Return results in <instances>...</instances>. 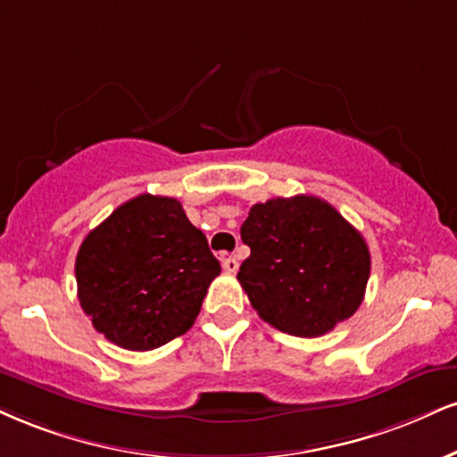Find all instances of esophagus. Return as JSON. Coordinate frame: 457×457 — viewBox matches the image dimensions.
<instances>
[{"label":"esophagus","mask_w":457,"mask_h":457,"mask_svg":"<svg viewBox=\"0 0 457 457\" xmlns=\"http://www.w3.org/2000/svg\"><path fill=\"white\" fill-rule=\"evenodd\" d=\"M221 266L225 272L234 274L236 270H238V260H236L234 255H228V253H221Z\"/></svg>","instance_id":"34e87169"}]
</instances>
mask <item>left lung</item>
Here are the masks:
<instances>
[{
  "mask_svg": "<svg viewBox=\"0 0 457 457\" xmlns=\"http://www.w3.org/2000/svg\"><path fill=\"white\" fill-rule=\"evenodd\" d=\"M240 236L251 255L238 281L272 328L315 338L360 309L370 251L332 204L315 195L272 197L251 208Z\"/></svg>",
  "mask_w": 457,
  "mask_h": 457,
  "instance_id": "1",
  "label": "left lung"
}]
</instances>
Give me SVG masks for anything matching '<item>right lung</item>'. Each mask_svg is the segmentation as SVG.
Wrapping results in <instances>:
<instances>
[{
  "label": "right lung",
  "instance_id": "add662e5",
  "mask_svg": "<svg viewBox=\"0 0 457 457\" xmlns=\"http://www.w3.org/2000/svg\"><path fill=\"white\" fill-rule=\"evenodd\" d=\"M221 266L179 200L142 194L87 234L76 255L82 311L110 343L151 351L194 326Z\"/></svg>",
  "mask_w": 457,
  "mask_h": 457
}]
</instances>
